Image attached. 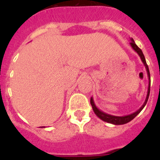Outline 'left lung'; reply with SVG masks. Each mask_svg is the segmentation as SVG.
I'll return each instance as SVG.
<instances>
[{"instance_id": "left-lung-1", "label": "left lung", "mask_w": 160, "mask_h": 160, "mask_svg": "<svg viewBox=\"0 0 160 160\" xmlns=\"http://www.w3.org/2000/svg\"><path fill=\"white\" fill-rule=\"evenodd\" d=\"M130 46L133 49H134L135 52H137V54L139 55V57L141 59L142 62L144 63V66L146 68V70H147V74H148V77H149V88H148V93H147V96H146V99H145V101L144 103L143 104L140 108H139L137 111H135L134 113L131 114H129V115H125V116H114V115H111V114H108L105 112L101 111L100 109H98L97 107L95 106V102H94V100H93V98L91 97L90 98V104H91V106H92V109L95 112V114L97 115L100 119H102L103 121H105V122H108V123H110V124H126L128 122L131 121L132 119L135 118V117L138 115V114L140 113L142 109H144V107L146 105L147 101H148V99H149V92H150V74H149V67H148V65H147L146 63V60H145V58H144V55L142 52V51L137 46V45L135 44V42L134 41L133 38L130 39Z\"/></svg>"}]
</instances>
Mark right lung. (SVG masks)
Segmentation results:
<instances>
[{
	"instance_id": "right-lung-1",
	"label": "right lung",
	"mask_w": 160,
	"mask_h": 160,
	"mask_svg": "<svg viewBox=\"0 0 160 160\" xmlns=\"http://www.w3.org/2000/svg\"><path fill=\"white\" fill-rule=\"evenodd\" d=\"M41 128H45V127H41Z\"/></svg>"
}]
</instances>
